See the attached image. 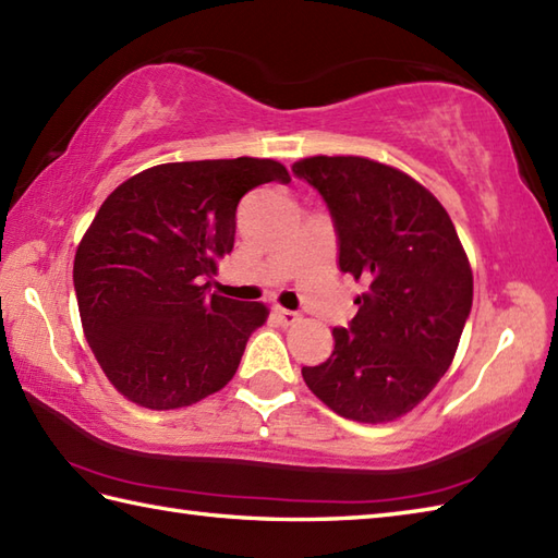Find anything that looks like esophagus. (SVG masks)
<instances>
[{"label": "esophagus", "mask_w": 558, "mask_h": 558, "mask_svg": "<svg viewBox=\"0 0 558 558\" xmlns=\"http://www.w3.org/2000/svg\"><path fill=\"white\" fill-rule=\"evenodd\" d=\"M275 317H277V323H279V325H283V327H289V325H295V323H299V320H301V317H299V313H293V311H287V308H279V305H277V308H275Z\"/></svg>", "instance_id": "1"}]
</instances>
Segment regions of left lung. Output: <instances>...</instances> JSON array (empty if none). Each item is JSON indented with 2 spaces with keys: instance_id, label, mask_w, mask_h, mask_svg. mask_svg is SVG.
Returning a JSON list of instances; mask_svg holds the SVG:
<instances>
[{
  "instance_id": "8db88e82",
  "label": "left lung",
  "mask_w": 558,
  "mask_h": 558,
  "mask_svg": "<svg viewBox=\"0 0 558 558\" xmlns=\"http://www.w3.org/2000/svg\"><path fill=\"white\" fill-rule=\"evenodd\" d=\"M293 175L332 214L339 269L363 281L359 313L303 380L339 416L395 422L426 400L472 311V269L442 204L402 170L361 156H313Z\"/></svg>"
}]
</instances>
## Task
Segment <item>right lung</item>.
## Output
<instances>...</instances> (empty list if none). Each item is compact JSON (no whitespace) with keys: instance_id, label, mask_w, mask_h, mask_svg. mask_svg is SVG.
I'll use <instances>...</instances> for the list:
<instances>
[{"instance_id":"1","label":"right lung","mask_w":558,"mask_h":558,"mask_svg":"<svg viewBox=\"0 0 558 558\" xmlns=\"http://www.w3.org/2000/svg\"><path fill=\"white\" fill-rule=\"evenodd\" d=\"M289 183L271 158L146 168L110 192L74 257L84 335L108 380L146 409L190 407L229 383L263 303L209 293L233 250L238 202Z\"/></svg>"}]
</instances>
